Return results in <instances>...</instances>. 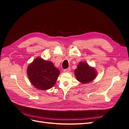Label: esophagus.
<instances>
[{"label":"esophagus","mask_w":129,"mask_h":129,"mask_svg":"<svg viewBox=\"0 0 129 129\" xmlns=\"http://www.w3.org/2000/svg\"><path fill=\"white\" fill-rule=\"evenodd\" d=\"M70 71H71V68H68L63 70L64 72H69Z\"/></svg>","instance_id":"esophagus-1"}]
</instances>
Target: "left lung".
Returning <instances> with one entry per match:
<instances>
[{
	"label": "left lung",
	"mask_w": 129,
	"mask_h": 129,
	"mask_svg": "<svg viewBox=\"0 0 129 129\" xmlns=\"http://www.w3.org/2000/svg\"><path fill=\"white\" fill-rule=\"evenodd\" d=\"M74 74L78 81L82 84H87L95 79L97 72L94 67L89 66L87 62L81 61L74 70Z\"/></svg>",
	"instance_id": "obj_1"
}]
</instances>
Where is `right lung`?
Segmentation results:
<instances>
[{"mask_svg":"<svg viewBox=\"0 0 129 129\" xmlns=\"http://www.w3.org/2000/svg\"><path fill=\"white\" fill-rule=\"evenodd\" d=\"M27 74L34 87L45 90L55 84L60 72L53 62L37 57L28 66Z\"/></svg>","mask_w":129,"mask_h":129,"instance_id":"right-lung-1","label":"right lung"}]
</instances>
